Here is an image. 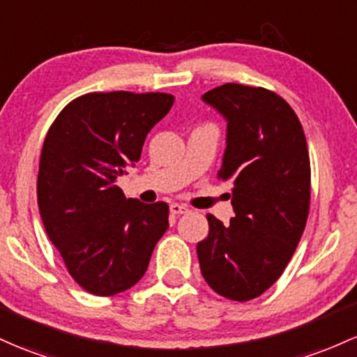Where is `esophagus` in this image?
<instances>
[{
    "mask_svg": "<svg viewBox=\"0 0 357 357\" xmlns=\"http://www.w3.org/2000/svg\"><path fill=\"white\" fill-rule=\"evenodd\" d=\"M169 208H171L172 215H183V213H188V211H190V208H188L186 205H181V203H172Z\"/></svg>",
    "mask_w": 357,
    "mask_h": 357,
    "instance_id": "34e87169",
    "label": "esophagus"
}]
</instances>
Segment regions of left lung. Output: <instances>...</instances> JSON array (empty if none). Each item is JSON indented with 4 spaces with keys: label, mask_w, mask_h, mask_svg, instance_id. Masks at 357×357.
I'll list each match as a JSON object with an SVG mask.
<instances>
[{
    "label": "left lung",
    "mask_w": 357,
    "mask_h": 357,
    "mask_svg": "<svg viewBox=\"0 0 357 357\" xmlns=\"http://www.w3.org/2000/svg\"><path fill=\"white\" fill-rule=\"evenodd\" d=\"M203 101L229 121L217 178L232 185L236 217L223 225L206 215L210 234L197 245L199 269L223 298L249 301L283 274L307 225V139L293 108L271 89L227 83Z\"/></svg>",
    "instance_id": "obj_1"
}]
</instances>
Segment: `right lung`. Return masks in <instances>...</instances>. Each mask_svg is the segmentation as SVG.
I'll use <instances>...</instances> for the list:
<instances>
[{
  "label": "right lung",
  "mask_w": 357,
  "mask_h": 357,
  "mask_svg": "<svg viewBox=\"0 0 357 357\" xmlns=\"http://www.w3.org/2000/svg\"><path fill=\"white\" fill-rule=\"evenodd\" d=\"M167 93H88L62 108L47 132L37 199L50 242L84 291L113 296L139 283L169 227V206L125 198L116 179L142 154L167 115Z\"/></svg>",
  "instance_id": "right-lung-1"
}]
</instances>
